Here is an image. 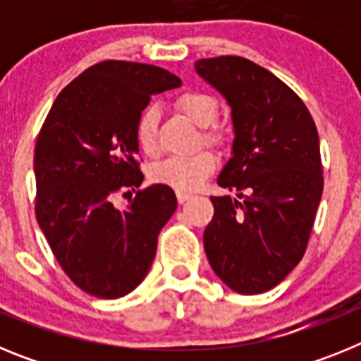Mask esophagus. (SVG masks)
I'll use <instances>...</instances> for the list:
<instances>
[{
    "label": "esophagus",
    "mask_w": 361,
    "mask_h": 361,
    "mask_svg": "<svg viewBox=\"0 0 361 361\" xmlns=\"http://www.w3.org/2000/svg\"><path fill=\"white\" fill-rule=\"evenodd\" d=\"M190 199H191L190 193H183V191H177L178 204H184V202H186V200H190Z\"/></svg>",
    "instance_id": "34e87169"
}]
</instances>
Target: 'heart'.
I'll return each mask as SVG.
<instances>
[{"mask_svg":"<svg viewBox=\"0 0 361 361\" xmlns=\"http://www.w3.org/2000/svg\"><path fill=\"white\" fill-rule=\"evenodd\" d=\"M175 106L183 111L184 116L195 123L200 128H206L202 132L204 141L215 142L220 141V133L215 130H208L215 123L219 116V104L215 99L202 92H186L178 95L175 101ZM157 126H159V108L149 104L141 111V116L135 123V141L141 152L152 155L157 148ZM216 159L212 152L202 149L193 155L186 157H168L164 161L157 162L149 170V177L153 183L164 184V186L173 188L175 191H193L215 171Z\"/></svg>","mask_w":361,"mask_h":361,"instance_id":"obj_1","label":"heart"}]
</instances>
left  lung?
I'll return each instance as SVG.
<instances>
[{"instance_id":"8db88e82","label":"left lung","mask_w":361,"mask_h":361,"mask_svg":"<svg viewBox=\"0 0 361 361\" xmlns=\"http://www.w3.org/2000/svg\"><path fill=\"white\" fill-rule=\"evenodd\" d=\"M195 72L229 104L235 135L216 183L237 199L212 197L204 250L229 289L258 295L279 286L307 247L324 191L317 124L286 82L250 59H199Z\"/></svg>"}]
</instances>
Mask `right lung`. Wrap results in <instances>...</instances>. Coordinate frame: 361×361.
I'll return each instance as SVG.
<instances>
[{"label": "right lung", "mask_w": 361, "mask_h": 361, "mask_svg": "<svg viewBox=\"0 0 361 361\" xmlns=\"http://www.w3.org/2000/svg\"><path fill=\"white\" fill-rule=\"evenodd\" d=\"M178 86L180 79L159 66L97 63L63 88L37 135V224L63 271L88 295L132 293L177 209L164 184L137 191L124 209L114 206V195L145 178L135 141L141 111L152 95Z\"/></svg>", "instance_id": "add662e5"}]
</instances>
